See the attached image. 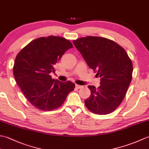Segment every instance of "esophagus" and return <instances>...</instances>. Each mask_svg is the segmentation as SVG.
<instances>
[{"label":"esophagus","mask_w":149,"mask_h":149,"mask_svg":"<svg viewBox=\"0 0 149 149\" xmlns=\"http://www.w3.org/2000/svg\"><path fill=\"white\" fill-rule=\"evenodd\" d=\"M75 87H76V88H77V89H80V88H81L83 86H80V85L79 84H75Z\"/></svg>","instance_id":"34e87169"}]
</instances>
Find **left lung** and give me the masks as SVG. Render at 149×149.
I'll return each mask as SVG.
<instances>
[{"label": "left lung", "mask_w": 149, "mask_h": 149, "mask_svg": "<svg viewBox=\"0 0 149 149\" xmlns=\"http://www.w3.org/2000/svg\"><path fill=\"white\" fill-rule=\"evenodd\" d=\"M96 75L100 77V85L91 91L84 104L91 112L107 115L122 103L132 80L133 68L127 53L114 41L98 36H86L73 41Z\"/></svg>", "instance_id": "8db88e82"}]
</instances>
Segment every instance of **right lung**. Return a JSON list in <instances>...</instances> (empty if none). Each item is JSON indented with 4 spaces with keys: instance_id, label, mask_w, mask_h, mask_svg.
Returning a JSON list of instances; mask_svg holds the SVG:
<instances>
[{
    "instance_id": "right-lung-1",
    "label": "right lung",
    "mask_w": 149,
    "mask_h": 149,
    "mask_svg": "<svg viewBox=\"0 0 149 149\" xmlns=\"http://www.w3.org/2000/svg\"><path fill=\"white\" fill-rule=\"evenodd\" d=\"M73 47L64 38L50 36L33 40L16 57L15 81L27 100L37 109L49 111L58 108L75 88V84L55 80L50 74L64 53Z\"/></svg>"
}]
</instances>
